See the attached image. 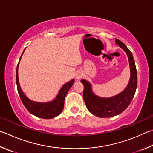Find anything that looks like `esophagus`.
Listing matches in <instances>:
<instances>
[{"label": "esophagus", "instance_id": "obj_1", "mask_svg": "<svg viewBox=\"0 0 153 153\" xmlns=\"http://www.w3.org/2000/svg\"><path fill=\"white\" fill-rule=\"evenodd\" d=\"M75 77H76V79L77 80H79L80 79L82 78V74L81 73V72H77V73L76 74V75H75Z\"/></svg>", "mask_w": 153, "mask_h": 153}]
</instances>
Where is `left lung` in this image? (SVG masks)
Returning a JSON list of instances; mask_svg holds the SVG:
<instances>
[{
	"instance_id": "8db88e82",
	"label": "left lung",
	"mask_w": 153,
	"mask_h": 153,
	"mask_svg": "<svg viewBox=\"0 0 153 153\" xmlns=\"http://www.w3.org/2000/svg\"><path fill=\"white\" fill-rule=\"evenodd\" d=\"M116 43L123 49L128 55L130 69V78L126 88L111 98H101L92 92L91 85L89 82L82 79L84 85V97L86 107L90 112L100 118H110L120 114L130 105L134 98L137 87V72L132 52L125 44L118 39H115Z\"/></svg>"
}]
</instances>
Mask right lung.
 <instances>
[{
    "instance_id": "obj_1",
    "label": "right lung",
    "mask_w": 153,
    "mask_h": 153,
    "mask_svg": "<svg viewBox=\"0 0 153 153\" xmlns=\"http://www.w3.org/2000/svg\"><path fill=\"white\" fill-rule=\"evenodd\" d=\"M23 53H22L20 57V60L22 55H23ZM20 60H19L17 68H16V83L19 96H20L21 101L23 102L25 107L27 108V110L30 114L41 118L51 119L59 115L61 112H62L63 106H64V100L66 94H68L70 88L73 85L75 80L72 79L70 82L66 83L65 84L63 85L59 90V94H57V97L53 101L46 102V103H40V102H33L30 100V99H29L25 95L23 91L21 90L20 85H19L18 78V67Z\"/></svg>"
}]
</instances>
